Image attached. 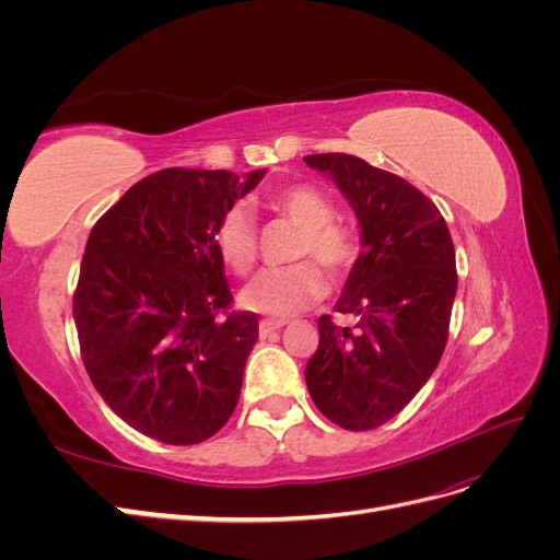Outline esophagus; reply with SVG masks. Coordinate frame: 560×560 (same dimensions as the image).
<instances>
[{"mask_svg": "<svg viewBox=\"0 0 560 560\" xmlns=\"http://www.w3.org/2000/svg\"><path fill=\"white\" fill-rule=\"evenodd\" d=\"M284 327V322H278V319H261L259 322V336L261 338H270L276 331H280Z\"/></svg>", "mask_w": 560, "mask_h": 560, "instance_id": "1", "label": "esophagus"}]
</instances>
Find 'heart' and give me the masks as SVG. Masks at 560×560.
Here are the masks:
<instances>
[{
  "mask_svg": "<svg viewBox=\"0 0 560 560\" xmlns=\"http://www.w3.org/2000/svg\"><path fill=\"white\" fill-rule=\"evenodd\" d=\"M270 208L303 229L296 259L313 257L329 273H343L352 264L358 247L350 235L334 226L331 200L315 186L296 184L270 198ZM212 245L219 259L235 276H247L257 261V224L245 206H231L212 231ZM327 294V280L313 264H296L292 268L264 270L241 294V303L266 317H292L308 311Z\"/></svg>",
  "mask_w": 560,
  "mask_h": 560,
  "instance_id": "heart-1",
  "label": "heart"
}]
</instances>
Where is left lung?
Instances as JSON below:
<instances>
[{
    "label": "left lung",
    "mask_w": 560,
    "mask_h": 560,
    "mask_svg": "<svg viewBox=\"0 0 560 560\" xmlns=\"http://www.w3.org/2000/svg\"><path fill=\"white\" fill-rule=\"evenodd\" d=\"M327 175L360 222L338 313L354 327L317 319L319 346L306 366L317 409L352 432L395 418L442 360L457 292L455 249L434 202L406 179L352 154L303 159Z\"/></svg>",
    "instance_id": "left-lung-1"
}]
</instances>
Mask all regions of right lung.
I'll use <instances>...</instances> for the list:
<instances>
[{"label": "right lung", "instance_id": "1", "mask_svg": "<svg viewBox=\"0 0 560 560\" xmlns=\"http://www.w3.org/2000/svg\"><path fill=\"white\" fill-rule=\"evenodd\" d=\"M264 175L167 167L89 235L72 306L83 366L109 409L156 442H206L238 404L259 322L226 313L212 231Z\"/></svg>", "mask_w": 560, "mask_h": 560}]
</instances>
